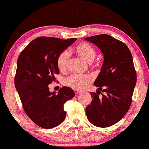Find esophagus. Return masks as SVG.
<instances>
[{
    "instance_id": "obj_1",
    "label": "esophagus",
    "mask_w": 149,
    "mask_h": 149,
    "mask_svg": "<svg viewBox=\"0 0 149 149\" xmlns=\"http://www.w3.org/2000/svg\"><path fill=\"white\" fill-rule=\"evenodd\" d=\"M74 92H75V94H79V93H81V91H79V90L75 89V90H74Z\"/></svg>"
}]
</instances>
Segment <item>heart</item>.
Returning a JSON list of instances; mask_svg holds the SVG:
<instances>
[{"instance_id":"obj_1","label":"heart","mask_w":149,"mask_h":149,"mask_svg":"<svg viewBox=\"0 0 149 149\" xmlns=\"http://www.w3.org/2000/svg\"><path fill=\"white\" fill-rule=\"evenodd\" d=\"M77 56L88 63H91L96 57V50L91 45L87 43H79L74 48ZM70 58L68 50H64L58 54L56 58V65L60 71L63 72L66 68ZM93 78L91 75H71L65 78L64 84L73 89L81 90L85 89L93 81Z\"/></svg>"}]
</instances>
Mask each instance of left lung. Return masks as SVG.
<instances>
[{
    "instance_id": "left-lung-1",
    "label": "left lung",
    "mask_w": 149,
    "mask_h": 149,
    "mask_svg": "<svg viewBox=\"0 0 149 149\" xmlns=\"http://www.w3.org/2000/svg\"><path fill=\"white\" fill-rule=\"evenodd\" d=\"M85 39L99 47L104 57L100 72L95 81L97 93L85 112L87 119L95 126L108 127L124 116L132 104L137 74L129 48L109 35L102 34ZM104 93L98 96L100 91Z\"/></svg>"
}]
</instances>
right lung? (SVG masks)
Here are the masks:
<instances>
[{
  "label": "right lung",
  "mask_w": 149,
  "mask_h": 149,
  "mask_svg": "<svg viewBox=\"0 0 149 149\" xmlns=\"http://www.w3.org/2000/svg\"><path fill=\"white\" fill-rule=\"evenodd\" d=\"M38 37L22 50L17 61L14 84L24 110L35 124L45 129L56 127L64 120V103L75 96L71 88L63 87L58 93L49 85L59 74L58 54L76 41Z\"/></svg>",
  "instance_id": "obj_1"
}]
</instances>
